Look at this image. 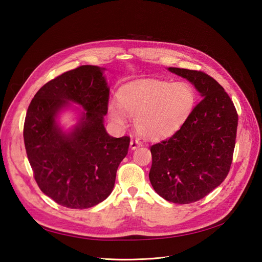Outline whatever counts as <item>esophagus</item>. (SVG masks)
<instances>
[{
    "instance_id": "34e87169",
    "label": "esophagus",
    "mask_w": 262,
    "mask_h": 262,
    "mask_svg": "<svg viewBox=\"0 0 262 262\" xmlns=\"http://www.w3.org/2000/svg\"><path fill=\"white\" fill-rule=\"evenodd\" d=\"M141 146H142V143L139 140H137V139H132L130 140V149L132 150L137 149V148H139Z\"/></svg>"
}]
</instances>
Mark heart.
I'll list each match as a JSON object with an SVG mask.
<instances>
[{
  "mask_svg": "<svg viewBox=\"0 0 262 262\" xmlns=\"http://www.w3.org/2000/svg\"><path fill=\"white\" fill-rule=\"evenodd\" d=\"M118 103L108 105L110 119L125 123V113L134 118L136 132L147 139H162L175 134L188 120L195 104V93L186 82L142 81L132 83L119 94Z\"/></svg>",
  "mask_w": 262,
  "mask_h": 262,
  "instance_id": "1",
  "label": "heart"
}]
</instances>
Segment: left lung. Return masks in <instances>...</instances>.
<instances>
[{
  "label": "left lung",
  "instance_id": "1",
  "mask_svg": "<svg viewBox=\"0 0 262 262\" xmlns=\"http://www.w3.org/2000/svg\"><path fill=\"white\" fill-rule=\"evenodd\" d=\"M188 80L201 101L172 136L153 144L151 185L160 196L175 204L205 198L225 180L235 147L237 113L217 81L201 71L167 68Z\"/></svg>",
  "mask_w": 262,
  "mask_h": 262
}]
</instances>
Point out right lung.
<instances>
[{
	"instance_id": "obj_1",
	"label": "right lung",
	"mask_w": 262,
	"mask_h": 262,
	"mask_svg": "<svg viewBox=\"0 0 262 262\" xmlns=\"http://www.w3.org/2000/svg\"><path fill=\"white\" fill-rule=\"evenodd\" d=\"M104 68L81 66L46 83L29 105L24 140L41 191L68 208H90L108 198L129 138L104 128L110 87ZM79 106L77 107V105ZM74 112L64 129L60 119Z\"/></svg>"
}]
</instances>
